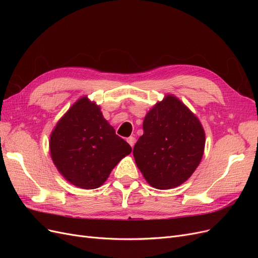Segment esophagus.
Segmentation results:
<instances>
[{
    "label": "esophagus",
    "instance_id": "esophagus-1",
    "mask_svg": "<svg viewBox=\"0 0 258 258\" xmlns=\"http://www.w3.org/2000/svg\"><path fill=\"white\" fill-rule=\"evenodd\" d=\"M127 142L129 143V145H130L131 147H134V146H135V143H136V138L129 137V138L127 139Z\"/></svg>",
    "mask_w": 258,
    "mask_h": 258
}]
</instances>
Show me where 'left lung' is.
Here are the masks:
<instances>
[{"instance_id":"1","label":"left lung","mask_w":258,"mask_h":258,"mask_svg":"<svg viewBox=\"0 0 258 258\" xmlns=\"http://www.w3.org/2000/svg\"><path fill=\"white\" fill-rule=\"evenodd\" d=\"M143 130L134 157L146 182L157 189H171L186 182L205 152L206 134L198 117L168 93L147 112Z\"/></svg>"}]
</instances>
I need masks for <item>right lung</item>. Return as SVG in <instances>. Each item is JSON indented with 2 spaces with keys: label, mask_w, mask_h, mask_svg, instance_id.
<instances>
[{
  "label": "right lung",
  "mask_w": 258,
  "mask_h": 258,
  "mask_svg": "<svg viewBox=\"0 0 258 258\" xmlns=\"http://www.w3.org/2000/svg\"><path fill=\"white\" fill-rule=\"evenodd\" d=\"M131 146L115 134L100 106L87 96L80 98L52 129V162L69 183L83 189L103 185L114 167L131 153Z\"/></svg>",
  "instance_id": "obj_1"
}]
</instances>
